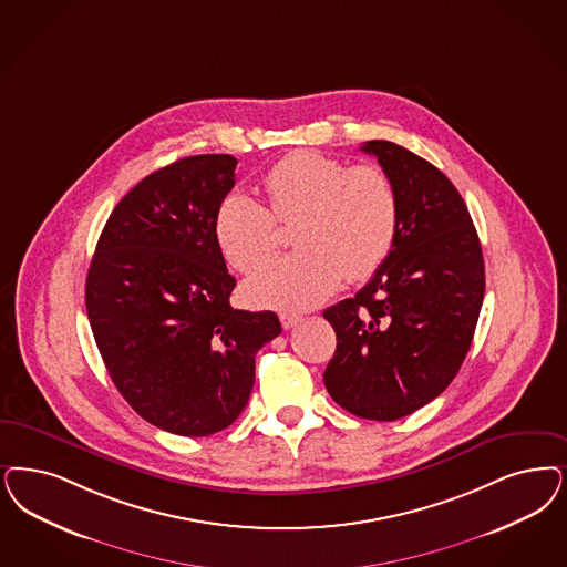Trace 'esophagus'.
Returning a JSON list of instances; mask_svg holds the SVG:
<instances>
[{
	"mask_svg": "<svg viewBox=\"0 0 567 567\" xmlns=\"http://www.w3.org/2000/svg\"><path fill=\"white\" fill-rule=\"evenodd\" d=\"M299 322H301V316H299V313H280V324H282V329H293Z\"/></svg>",
	"mask_w": 567,
	"mask_h": 567,
	"instance_id": "1",
	"label": "esophagus"
}]
</instances>
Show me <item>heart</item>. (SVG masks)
<instances>
[{
  "label": "heart",
  "mask_w": 567,
  "mask_h": 567,
  "mask_svg": "<svg viewBox=\"0 0 567 567\" xmlns=\"http://www.w3.org/2000/svg\"><path fill=\"white\" fill-rule=\"evenodd\" d=\"M268 207L230 193L215 215V238L228 264L251 272L278 247V224H295V254L274 259L245 282L257 308L308 310L381 268L398 235V193L377 165L346 167L332 156L297 151L264 177Z\"/></svg>",
  "instance_id": "b5f03b06"
}]
</instances>
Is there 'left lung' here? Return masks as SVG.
<instances>
[{
	"mask_svg": "<svg viewBox=\"0 0 567 567\" xmlns=\"http://www.w3.org/2000/svg\"><path fill=\"white\" fill-rule=\"evenodd\" d=\"M360 151L395 186L398 235L369 285L324 310L337 334L324 385L355 416L395 421L461 369L484 301V255L463 196L430 161L388 140Z\"/></svg>",
	"mask_w": 567,
	"mask_h": 567,
	"instance_id": "obj_1",
	"label": "left lung"
}]
</instances>
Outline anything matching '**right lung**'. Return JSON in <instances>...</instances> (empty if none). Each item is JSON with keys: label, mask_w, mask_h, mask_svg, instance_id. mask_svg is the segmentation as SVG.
<instances>
[{"label": "right lung", "mask_w": 567, "mask_h": 567, "mask_svg": "<svg viewBox=\"0 0 567 567\" xmlns=\"http://www.w3.org/2000/svg\"><path fill=\"white\" fill-rule=\"evenodd\" d=\"M235 156L196 155L144 177L109 217L85 280V308L118 393L158 430L205 437L247 406L255 353L280 334L274 312L230 306L235 276L215 215Z\"/></svg>", "instance_id": "1"}]
</instances>
